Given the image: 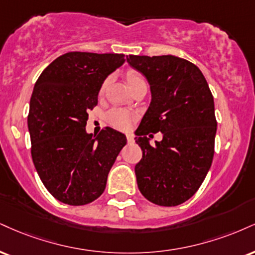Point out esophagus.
Returning <instances> with one entry per match:
<instances>
[{"label":"esophagus","mask_w":255,"mask_h":255,"mask_svg":"<svg viewBox=\"0 0 255 255\" xmlns=\"http://www.w3.org/2000/svg\"><path fill=\"white\" fill-rule=\"evenodd\" d=\"M126 136H127V141H128V142H133V141H134V135H133V134H131V133H128Z\"/></svg>","instance_id":"esophagus-1"}]
</instances>
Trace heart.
Here are the masks:
<instances>
[{"instance_id":"1","label":"heart","mask_w":255,"mask_h":255,"mask_svg":"<svg viewBox=\"0 0 255 255\" xmlns=\"http://www.w3.org/2000/svg\"><path fill=\"white\" fill-rule=\"evenodd\" d=\"M126 78H127L128 84H129L130 89L135 87L136 84H139L141 82H145V79L142 78V76L140 73L135 71H129L126 75ZM107 85H108V79L103 82V84L101 85L100 93L103 94L104 90H106ZM135 113L130 112V110L122 109V108H114L107 114V121L109 122L113 127L119 128V129H128L130 127L133 121L135 120Z\"/></svg>"}]
</instances>
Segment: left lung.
<instances>
[{"instance_id": "1", "label": "left lung", "mask_w": 255, "mask_h": 255, "mask_svg": "<svg viewBox=\"0 0 255 255\" xmlns=\"http://www.w3.org/2000/svg\"><path fill=\"white\" fill-rule=\"evenodd\" d=\"M128 64L149 83L152 101L137 128L142 158L135 165L143 197L162 207L188 201L203 183L214 158V97L195 64L174 56H129ZM161 131L151 146L145 135Z\"/></svg>"}]
</instances>
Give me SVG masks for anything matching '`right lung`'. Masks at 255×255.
<instances>
[{
	"mask_svg": "<svg viewBox=\"0 0 255 255\" xmlns=\"http://www.w3.org/2000/svg\"><path fill=\"white\" fill-rule=\"evenodd\" d=\"M124 63L125 54L69 52L35 83L28 113L30 153L45 188L63 203L84 205L100 197L127 142L109 127L97 136L85 131L101 85Z\"/></svg>",
	"mask_w": 255,
	"mask_h": 255,
	"instance_id": "obj_1",
	"label": "right lung"
}]
</instances>
